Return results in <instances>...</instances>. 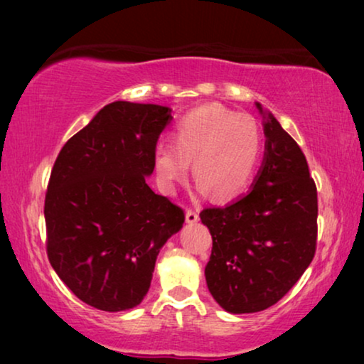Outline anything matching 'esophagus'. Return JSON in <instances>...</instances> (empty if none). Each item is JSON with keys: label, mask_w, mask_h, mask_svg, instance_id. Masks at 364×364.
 I'll return each mask as SVG.
<instances>
[{"label": "esophagus", "mask_w": 364, "mask_h": 364, "mask_svg": "<svg viewBox=\"0 0 364 364\" xmlns=\"http://www.w3.org/2000/svg\"><path fill=\"white\" fill-rule=\"evenodd\" d=\"M186 222L187 223L198 222V213L196 210H192V208H187V210H186Z\"/></svg>", "instance_id": "1"}]
</instances>
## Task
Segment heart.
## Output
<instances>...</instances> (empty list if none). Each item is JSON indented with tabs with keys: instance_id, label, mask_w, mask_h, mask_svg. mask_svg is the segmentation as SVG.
Wrapping results in <instances>:
<instances>
[{
	"instance_id": "obj_1",
	"label": "heart",
	"mask_w": 364,
	"mask_h": 364,
	"mask_svg": "<svg viewBox=\"0 0 364 364\" xmlns=\"http://www.w3.org/2000/svg\"><path fill=\"white\" fill-rule=\"evenodd\" d=\"M262 154V131L248 114L220 104H203L173 127V146L154 149V171L166 191L186 181L193 162V178L215 200L237 197L252 182Z\"/></svg>"
}]
</instances>
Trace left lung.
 I'll list each match as a JSON object with an SVG mask.
<instances>
[{
    "label": "left lung",
    "mask_w": 364,
    "mask_h": 364,
    "mask_svg": "<svg viewBox=\"0 0 364 364\" xmlns=\"http://www.w3.org/2000/svg\"><path fill=\"white\" fill-rule=\"evenodd\" d=\"M263 116L265 152L252 191L200 212L212 235L208 291L233 315L267 310L290 291L315 257L318 198L305 154L272 112Z\"/></svg>",
    "instance_id": "obj_1"
}]
</instances>
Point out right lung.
Instances as JSON below:
<instances>
[{
  "label": "right lung",
  "instance_id": "obj_1",
  "mask_svg": "<svg viewBox=\"0 0 364 364\" xmlns=\"http://www.w3.org/2000/svg\"><path fill=\"white\" fill-rule=\"evenodd\" d=\"M171 107L116 101L64 144L48 183V258L69 290L102 311L137 306L183 212L147 186Z\"/></svg>",
  "mask_w": 364,
  "mask_h": 364
}]
</instances>
